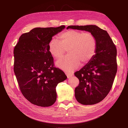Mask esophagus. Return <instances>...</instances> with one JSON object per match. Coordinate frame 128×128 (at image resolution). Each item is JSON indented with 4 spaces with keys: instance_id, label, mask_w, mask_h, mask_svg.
<instances>
[{
    "instance_id": "obj_1",
    "label": "esophagus",
    "mask_w": 128,
    "mask_h": 128,
    "mask_svg": "<svg viewBox=\"0 0 128 128\" xmlns=\"http://www.w3.org/2000/svg\"><path fill=\"white\" fill-rule=\"evenodd\" d=\"M66 75L67 77H68V78H70L72 77V76L73 75L72 73H71V72H66Z\"/></svg>"
}]
</instances>
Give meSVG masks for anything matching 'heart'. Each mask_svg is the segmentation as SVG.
Segmentation results:
<instances>
[{"instance_id":"obj_1","label":"heart","mask_w":128,"mask_h":128,"mask_svg":"<svg viewBox=\"0 0 128 128\" xmlns=\"http://www.w3.org/2000/svg\"><path fill=\"white\" fill-rule=\"evenodd\" d=\"M60 41L52 38L49 43V51L56 58H60L68 49V56L58 60L56 66L66 72L78 68L80 62L86 63L94 56L96 49V39L90 32L68 30L60 35Z\"/></svg>"}]
</instances>
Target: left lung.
I'll return each instance as SVG.
<instances>
[{
    "instance_id": "1",
    "label": "left lung",
    "mask_w": 128,
    "mask_h": 128,
    "mask_svg": "<svg viewBox=\"0 0 128 128\" xmlns=\"http://www.w3.org/2000/svg\"><path fill=\"white\" fill-rule=\"evenodd\" d=\"M68 28L88 32L96 39L94 56L74 74L79 80L75 96L77 101L83 105L98 103L108 94L116 74V46L107 32L96 25H70L67 28Z\"/></svg>"
}]
</instances>
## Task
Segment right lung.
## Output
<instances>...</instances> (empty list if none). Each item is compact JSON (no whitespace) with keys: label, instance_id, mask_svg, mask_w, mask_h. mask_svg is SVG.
<instances>
[{"label":"right lung","instance_id":"1","mask_svg":"<svg viewBox=\"0 0 128 128\" xmlns=\"http://www.w3.org/2000/svg\"><path fill=\"white\" fill-rule=\"evenodd\" d=\"M65 26L36 28L20 36L14 51V72L20 90L31 103L42 107L56 101V87L66 79L65 73L54 67L49 51L52 37Z\"/></svg>","mask_w":128,"mask_h":128}]
</instances>
